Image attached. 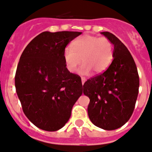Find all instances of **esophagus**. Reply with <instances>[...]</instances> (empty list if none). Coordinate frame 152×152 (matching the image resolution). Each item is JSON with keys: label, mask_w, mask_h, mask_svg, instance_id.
I'll return each mask as SVG.
<instances>
[{"label": "esophagus", "mask_w": 152, "mask_h": 152, "mask_svg": "<svg viewBox=\"0 0 152 152\" xmlns=\"http://www.w3.org/2000/svg\"><path fill=\"white\" fill-rule=\"evenodd\" d=\"M81 80H82V84H83V85L84 83L86 82V78H84V77H82V78H81Z\"/></svg>", "instance_id": "obj_1"}]
</instances>
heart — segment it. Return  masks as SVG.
I'll list each match as a JSON object with an SVG mask.
<instances>
[{"label":"heart","instance_id":"1","mask_svg":"<svg viewBox=\"0 0 152 152\" xmlns=\"http://www.w3.org/2000/svg\"><path fill=\"white\" fill-rule=\"evenodd\" d=\"M65 63L69 71L73 72L81 63L79 69L81 75L104 72L112 62L113 57V44L106 37L85 35L72 43V48L66 47L63 53Z\"/></svg>","mask_w":152,"mask_h":152}]
</instances>
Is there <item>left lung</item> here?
I'll list each match as a JSON object with an SVG mask.
<instances>
[{
	"mask_svg": "<svg viewBox=\"0 0 152 152\" xmlns=\"http://www.w3.org/2000/svg\"><path fill=\"white\" fill-rule=\"evenodd\" d=\"M114 46L113 59L103 73L83 84V94L90 98L88 115L94 125L111 131L128 121L138 95L139 76L127 47L112 33L101 32Z\"/></svg>",
	"mask_w": 152,
	"mask_h": 152,
	"instance_id": "obj_1",
	"label": "left lung"
}]
</instances>
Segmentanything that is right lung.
Here are the masks:
<instances>
[{
	"instance_id": "add662e5",
	"label": "right lung",
	"mask_w": 152,
	"mask_h": 152,
	"mask_svg": "<svg viewBox=\"0 0 152 152\" xmlns=\"http://www.w3.org/2000/svg\"><path fill=\"white\" fill-rule=\"evenodd\" d=\"M78 31H44L31 41L20 57L15 88L28 119L40 129L56 131L67 123L83 94L81 78L67 69L66 45Z\"/></svg>"
}]
</instances>
